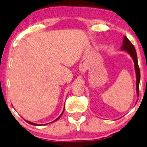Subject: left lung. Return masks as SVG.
<instances>
[{
  "mask_svg": "<svg viewBox=\"0 0 147 147\" xmlns=\"http://www.w3.org/2000/svg\"><path fill=\"white\" fill-rule=\"evenodd\" d=\"M121 50L127 52L133 59V62H134L135 71H136V92H137V96L139 97V84L140 81V72L139 65H138V63L137 53H136V50L133 45L128 39L126 36H124L123 38V43L122 47H121Z\"/></svg>",
  "mask_w": 147,
  "mask_h": 147,
  "instance_id": "1",
  "label": "left lung"
}]
</instances>
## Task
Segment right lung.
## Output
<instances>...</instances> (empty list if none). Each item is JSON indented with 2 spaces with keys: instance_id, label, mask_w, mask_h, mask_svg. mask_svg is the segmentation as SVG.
<instances>
[{
  "instance_id": "right-lung-1",
  "label": "right lung",
  "mask_w": 147,
  "mask_h": 147,
  "mask_svg": "<svg viewBox=\"0 0 147 147\" xmlns=\"http://www.w3.org/2000/svg\"><path fill=\"white\" fill-rule=\"evenodd\" d=\"M64 110H65V107H64V109H63V112H62V113H61V115H59V117H57L56 119H55V120H54V121H53V122H55V121L58 120V119H59V118H60L61 117L62 114H63V111H64ZM25 121H26V122H28V123H29V124H32V125H34V126H41V125H43V124H41H41H35V123H33V122H29V121H27V120H25ZM45 124H43V125H45Z\"/></svg>"
}]
</instances>
